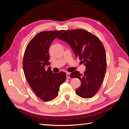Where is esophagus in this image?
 Segmentation results:
<instances>
[{"label": "esophagus", "instance_id": "34e87169", "mask_svg": "<svg viewBox=\"0 0 129 129\" xmlns=\"http://www.w3.org/2000/svg\"><path fill=\"white\" fill-rule=\"evenodd\" d=\"M70 73H67V79H70Z\"/></svg>", "mask_w": 129, "mask_h": 129}]
</instances>
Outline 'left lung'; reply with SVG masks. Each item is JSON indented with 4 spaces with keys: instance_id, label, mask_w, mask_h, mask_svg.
I'll return each instance as SVG.
<instances>
[{
    "instance_id": "1",
    "label": "left lung",
    "mask_w": 129,
    "mask_h": 129,
    "mask_svg": "<svg viewBox=\"0 0 129 129\" xmlns=\"http://www.w3.org/2000/svg\"><path fill=\"white\" fill-rule=\"evenodd\" d=\"M58 39L67 42L75 57L86 67L83 74L75 71L70 75L81 82L76 93L84 99L91 98L99 90L106 72V53L103 44L94 34L82 29L65 31Z\"/></svg>"
}]
</instances>
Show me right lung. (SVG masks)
Segmentation results:
<instances>
[{"instance_id":"add662e5","label":"right lung","mask_w":129,"mask_h":129,"mask_svg":"<svg viewBox=\"0 0 129 129\" xmlns=\"http://www.w3.org/2000/svg\"><path fill=\"white\" fill-rule=\"evenodd\" d=\"M63 31L38 33L29 42L25 51L22 66L26 80L36 95L45 102L56 97L60 85L67 77L65 72L54 73L49 68L45 69V66L50 64V45Z\"/></svg>"}]
</instances>
